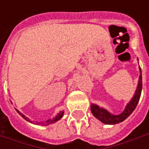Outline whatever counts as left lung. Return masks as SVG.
I'll return each mask as SVG.
<instances>
[{"mask_svg":"<svg viewBox=\"0 0 149 149\" xmlns=\"http://www.w3.org/2000/svg\"><path fill=\"white\" fill-rule=\"evenodd\" d=\"M139 70H140V75H139V84H138V87H137V89H136L134 96L133 97L131 101L127 104L123 113L118 114V115H113V114H111L109 112L107 111L104 109L100 108L98 105L92 104L91 106H90V109H91V112H92L93 115L95 118H97L102 123H106V124H115V123L123 122L124 119H126L133 113V111L134 110L136 106L138 104L139 101L141 92H142L143 84H142V70H141L140 67H139Z\"/></svg>","mask_w":149,"mask_h":149,"instance_id":"1","label":"left lung"}]
</instances>
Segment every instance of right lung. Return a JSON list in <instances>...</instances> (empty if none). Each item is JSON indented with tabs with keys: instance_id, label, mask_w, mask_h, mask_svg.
<instances>
[{
	"instance_id": "right-lung-1",
	"label": "right lung",
	"mask_w": 149,
	"mask_h": 149,
	"mask_svg": "<svg viewBox=\"0 0 149 149\" xmlns=\"http://www.w3.org/2000/svg\"><path fill=\"white\" fill-rule=\"evenodd\" d=\"M16 111L18 112V113L20 114L21 117L24 118H25V119H26L27 121L31 122V120H30V119H29V118H28L27 117H26L24 114H22V113H20L19 110H17V109H16ZM63 115H64V111H60V113H57V115H56L55 117L53 118L48 119V120H47V121H45V122H39V123L37 122L36 123H37V124H40V125H48V124H50V123H54V122H56V121H58L59 119H60V118H62V116H63ZM31 123H32V122H31Z\"/></svg>"
}]
</instances>
